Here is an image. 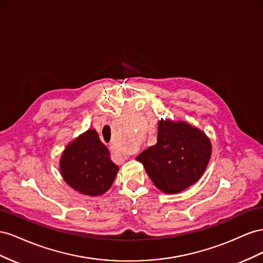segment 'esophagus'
Returning a JSON list of instances; mask_svg holds the SVG:
<instances>
[{
    "instance_id": "esophagus-1",
    "label": "esophagus",
    "mask_w": 263,
    "mask_h": 263,
    "mask_svg": "<svg viewBox=\"0 0 263 263\" xmlns=\"http://www.w3.org/2000/svg\"><path fill=\"white\" fill-rule=\"evenodd\" d=\"M110 151L114 153L115 155H117V156H122V153L119 151V148L115 144H111L110 145Z\"/></svg>"
}]
</instances>
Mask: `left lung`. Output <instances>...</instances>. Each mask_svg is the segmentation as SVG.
Listing matches in <instances>:
<instances>
[{
    "mask_svg": "<svg viewBox=\"0 0 263 263\" xmlns=\"http://www.w3.org/2000/svg\"><path fill=\"white\" fill-rule=\"evenodd\" d=\"M211 154V141L204 132L185 122L161 120L156 144L142 152L137 160L143 164L157 189L175 194L198 181Z\"/></svg>",
    "mask_w": 263,
    "mask_h": 263,
    "instance_id": "8db88e82",
    "label": "left lung"
}]
</instances>
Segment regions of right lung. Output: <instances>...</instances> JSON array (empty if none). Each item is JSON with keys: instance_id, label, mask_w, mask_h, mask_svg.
Listing matches in <instances>:
<instances>
[{"instance_id": "right-lung-1", "label": "right lung", "mask_w": 263, "mask_h": 263, "mask_svg": "<svg viewBox=\"0 0 263 263\" xmlns=\"http://www.w3.org/2000/svg\"><path fill=\"white\" fill-rule=\"evenodd\" d=\"M118 170L96 130H88L72 141L61 160L65 182L74 191L88 196L106 193L114 183Z\"/></svg>"}]
</instances>
